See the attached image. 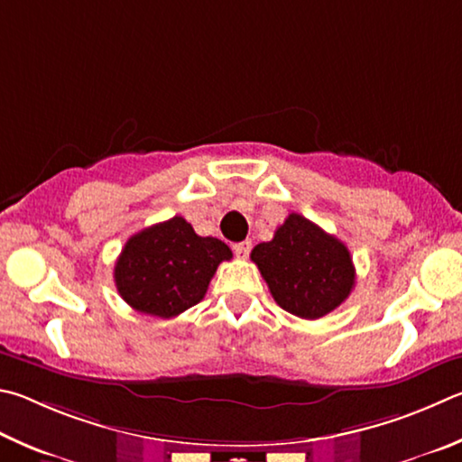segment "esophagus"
<instances>
[{
	"instance_id": "esophagus-1",
	"label": "esophagus",
	"mask_w": 462,
	"mask_h": 462,
	"mask_svg": "<svg viewBox=\"0 0 462 462\" xmlns=\"http://www.w3.org/2000/svg\"><path fill=\"white\" fill-rule=\"evenodd\" d=\"M233 252H236V255L241 257V260H245L249 252H252V241H239V244L233 245Z\"/></svg>"
}]
</instances>
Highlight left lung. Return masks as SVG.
Instances as JSON below:
<instances>
[{"label":"left lung","instance_id":"1","mask_svg":"<svg viewBox=\"0 0 462 462\" xmlns=\"http://www.w3.org/2000/svg\"><path fill=\"white\" fill-rule=\"evenodd\" d=\"M252 262L278 306L306 320L338 309L355 286L346 245L298 213L288 215L272 241L254 247Z\"/></svg>","mask_w":462,"mask_h":462}]
</instances>
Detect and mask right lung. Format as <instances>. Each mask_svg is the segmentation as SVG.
Masks as SVG:
<instances>
[{
    "mask_svg": "<svg viewBox=\"0 0 462 462\" xmlns=\"http://www.w3.org/2000/svg\"><path fill=\"white\" fill-rule=\"evenodd\" d=\"M231 257L221 239L200 237L182 217H172L127 239L113 278L134 310L172 319L205 298L218 263Z\"/></svg>",
    "mask_w": 462,
    "mask_h": 462,
    "instance_id": "obj_1",
    "label": "right lung"
}]
</instances>
